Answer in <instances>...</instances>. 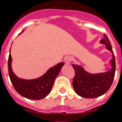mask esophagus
Segmentation results:
<instances>
[{
    "label": "esophagus",
    "instance_id": "34e87169",
    "mask_svg": "<svg viewBox=\"0 0 122 122\" xmlns=\"http://www.w3.org/2000/svg\"><path fill=\"white\" fill-rule=\"evenodd\" d=\"M71 60H72V58L71 57H70V56H66V57H65L64 59L65 63V64L66 65L70 64V62H71Z\"/></svg>",
    "mask_w": 122,
    "mask_h": 122
}]
</instances>
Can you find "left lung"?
I'll list each match as a JSON object with an SVG mask.
<instances>
[{"label":"left lung","instance_id":"8db88e82","mask_svg":"<svg viewBox=\"0 0 122 122\" xmlns=\"http://www.w3.org/2000/svg\"><path fill=\"white\" fill-rule=\"evenodd\" d=\"M104 38L100 40L101 44L106 46L112 54L110 62L112 68L109 71L98 74H90L80 65L73 64L75 76L73 81L74 91L78 95L86 98H94L103 95L108 91L114 81L116 72V60L111 44L108 38L104 34Z\"/></svg>","mask_w":122,"mask_h":122}]
</instances>
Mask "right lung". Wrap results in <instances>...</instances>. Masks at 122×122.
I'll use <instances>...</instances> for the list:
<instances>
[{"mask_svg": "<svg viewBox=\"0 0 122 122\" xmlns=\"http://www.w3.org/2000/svg\"><path fill=\"white\" fill-rule=\"evenodd\" d=\"M11 62L12 59L10 52L8 60V74L14 88L23 97L34 100H41L49 94L56 77L65 64L63 62H60L51 68L41 77L35 79L26 80L19 78L15 75L11 68Z\"/></svg>", "mask_w": 122, "mask_h": 122, "instance_id": "right-lung-1", "label": "right lung"}]
</instances>
